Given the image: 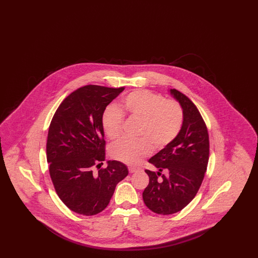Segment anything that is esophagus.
Wrapping results in <instances>:
<instances>
[{
  "label": "esophagus",
  "instance_id": "34e87169",
  "mask_svg": "<svg viewBox=\"0 0 258 258\" xmlns=\"http://www.w3.org/2000/svg\"><path fill=\"white\" fill-rule=\"evenodd\" d=\"M138 170H139L138 167H135V166L128 167V171L131 172V173H134V172L138 171Z\"/></svg>",
  "mask_w": 258,
  "mask_h": 258
}]
</instances>
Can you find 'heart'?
I'll return each mask as SVG.
<instances>
[{
	"mask_svg": "<svg viewBox=\"0 0 258 258\" xmlns=\"http://www.w3.org/2000/svg\"><path fill=\"white\" fill-rule=\"evenodd\" d=\"M118 108L119 110L108 106L102 113L101 124L105 135L111 140L121 136L124 114L140 122L138 136L144 137L137 140L123 139L112 145L111 157L125 164H136L147 157L151 153V145L155 150L169 145L183 125V110L180 104L148 90L130 93Z\"/></svg>",
	"mask_w": 258,
	"mask_h": 258,
	"instance_id": "b5f03b06",
	"label": "heart"
}]
</instances>
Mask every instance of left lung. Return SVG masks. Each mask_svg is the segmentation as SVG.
<instances>
[{
  "label": "left lung",
  "mask_w": 258,
  "mask_h": 258,
  "mask_svg": "<svg viewBox=\"0 0 258 258\" xmlns=\"http://www.w3.org/2000/svg\"><path fill=\"white\" fill-rule=\"evenodd\" d=\"M170 93L182 106L183 125L174 141L149 160L159 172L145 170L149 184L143 191L145 205L160 215L175 214L195 198L209 160L208 130L200 112L180 91L173 89ZM162 170L168 174L161 175Z\"/></svg>",
  "instance_id": "8db88e82"
}]
</instances>
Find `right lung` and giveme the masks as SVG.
<instances>
[{
	"label": "right lung",
	"mask_w": 258,
	"mask_h": 258,
	"mask_svg": "<svg viewBox=\"0 0 258 258\" xmlns=\"http://www.w3.org/2000/svg\"><path fill=\"white\" fill-rule=\"evenodd\" d=\"M86 85L61 101L50 123L46 143L49 174L62 203L77 214L94 216L110 202L117 184L128 174L120 161L105 160L102 113L123 91Z\"/></svg>",
	"instance_id": "obj_1"
}]
</instances>
